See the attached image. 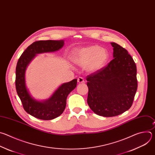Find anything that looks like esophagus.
<instances>
[{"label":"esophagus","mask_w":155,"mask_h":155,"mask_svg":"<svg viewBox=\"0 0 155 155\" xmlns=\"http://www.w3.org/2000/svg\"><path fill=\"white\" fill-rule=\"evenodd\" d=\"M78 83H80V84L84 82V78H82V77H79V78H78Z\"/></svg>","instance_id":"34e87169"}]
</instances>
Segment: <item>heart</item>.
Returning <instances> with one entry per match:
<instances>
[{"instance_id":"b5f03b06","label":"heart","mask_w":155,"mask_h":155,"mask_svg":"<svg viewBox=\"0 0 155 155\" xmlns=\"http://www.w3.org/2000/svg\"><path fill=\"white\" fill-rule=\"evenodd\" d=\"M108 54L106 50L97 45H91L74 51L71 60L73 62L90 73L101 70L106 64Z\"/></svg>"}]
</instances>
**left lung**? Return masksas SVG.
I'll return each instance as SVG.
<instances>
[{"instance_id": "left-lung-1", "label": "left lung", "mask_w": 155, "mask_h": 155, "mask_svg": "<svg viewBox=\"0 0 155 155\" xmlns=\"http://www.w3.org/2000/svg\"><path fill=\"white\" fill-rule=\"evenodd\" d=\"M113 57L107 66L87 76V103L96 114L118 115L132 106L137 88V68L127 50L115 43Z\"/></svg>"}]
</instances>
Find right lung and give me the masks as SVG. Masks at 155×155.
Wrapping results in <instances>:
<instances>
[{
	"label": "right lung",
	"instance_id": "right-lung-1",
	"mask_svg": "<svg viewBox=\"0 0 155 155\" xmlns=\"http://www.w3.org/2000/svg\"><path fill=\"white\" fill-rule=\"evenodd\" d=\"M64 45V40H40L30 45L19 57L16 68V89L24 110L35 118L49 120L60 115L64 111L67 98L77 85V79L61 84L48 100L40 101L29 94L25 85V73L30 62L38 54L54 52Z\"/></svg>",
	"mask_w": 155,
	"mask_h": 155
}]
</instances>
